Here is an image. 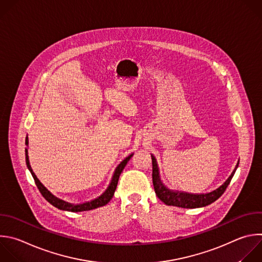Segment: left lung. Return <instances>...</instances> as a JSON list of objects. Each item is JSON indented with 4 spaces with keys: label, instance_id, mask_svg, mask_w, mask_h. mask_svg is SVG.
<instances>
[{
    "label": "left lung",
    "instance_id": "8db88e82",
    "mask_svg": "<svg viewBox=\"0 0 262 262\" xmlns=\"http://www.w3.org/2000/svg\"><path fill=\"white\" fill-rule=\"evenodd\" d=\"M151 158H152V181H153V186H154V190L157 198L167 206H175V207L186 208V209L206 207L214 203L215 201H217L224 193L225 189L229 185L234 172L238 166V161H237L234 169L231 172V175L220 187H218L217 189L209 193L199 194V193H188L184 191L168 189L160 180L157 161L152 154H151Z\"/></svg>",
    "mask_w": 262,
    "mask_h": 262
}]
</instances>
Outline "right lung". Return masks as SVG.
Here are the masks:
<instances>
[{"instance_id":"1","label":"right lung","mask_w":262,"mask_h":262,"mask_svg":"<svg viewBox=\"0 0 262 262\" xmlns=\"http://www.w3.org/2000/svg\"><path fill=\"white\" fill-rule=\"evenodd\" d=\"M26 145L28 146L29 145V139H28V136L26 138ZM134 153L129 154L127 157H125L118 165L117 167L115 168V171L113 173V177H112V180L109 184V186L107 187V189L105 190V192L103 194H101L99 198L91 201V202H86V203H83V204H79V205H74V204H70V203H67L62 200H59L58 198H55L50 191H48L46 189V187H44V185L39 181V179L37 178V176L35 175V172L33 171L32 167H31V164H30V160H29V155H28V148H26V162H27V165H28V168L30 169L32 176L35 180V183L39 189V191L41 192V194L43 195V198L48 202L50 203L52 206H54L55 208L59 209V210H63V211H69V212H82V211H90V210H94V209H97V208H100V207H103L105 205H107L110 200L113 198L114 195V192L116 190V187H117V183H118V180H119V176L121 171L123 170V168L125 167L127 161L130 159V157L133 156Z\"/></svg>"}]
</instances>
